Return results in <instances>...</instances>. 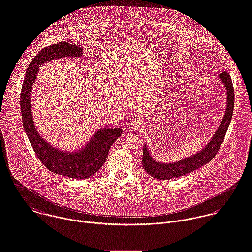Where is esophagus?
Segmentation results:
<instances>
[{
	"label": "esophagus",
	"mask_w": 252,
	"mask_h": 252,
	"mask_svg": "<svg viewBox=\"0 0 252 252\" xmlns=\"http://www.w3.org/2000/svg\"><path fill=\"white\" fill-rule=\"evenodd\" d=\"M130 129L133 131H139L142 129V124L139 120L134 119V120H132V122L130 124Z\"/></svg>",
	"instance_id": "obj_1"
}]
</instances>
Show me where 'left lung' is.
Returning <instances> with one entry per match:
<instances>
[{
    "label": "left lung",
    "instance_id": "8db88e82",
    "mask_svg": "<svg viewBox=\"0 0 252 252\" xmlns=\"http://www.w3.org/2000/svg\"><path fill=\"white\" fill-rule=\"evenodd\" d=\"M219 79L223 84L226 90V110L223 115L220 124L219 125L217 131L211 137L210 141L206 145L196 152L194 155L187 157L183 160L173 161V162H160L155 160L147 145L143 144V155H142V165L145 171L152 177L159 180H169L172 178H177L194 171L195 169L203 166L214 159L218 153L222 140L224 139L225 134L228 130L229 124L232 118L234 110V89L231 77L228 72L224 71L219 75Z\"/></svg>",
    "mask_w": 252,
    "mask_h": 252
}]
</instances>
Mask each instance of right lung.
Here are the masks:
<instances>
[{
    "mask_svg": "<svg viewBox=\"0 0 252 252\" xmlns=\"http://www.w3.org/2000/svg\"><path fill=\"white\" fill-rule=\"evenodd\" d=\"M83 50V47L65 41L42 49L26 71L20 96L24 130L37 158L50 171L73 179H86L95 174L105 163L111 146L119 138L122 130L120 128L99 129L80 150L59 149L37 131L32 113L31 95L41 64L62 58H80Z\"/></svg>",
    "mask_w": 252,
    "mask_h": 252,
    "instance_id": "add662e5",
    "label": "right lung"
}]
</instances>
